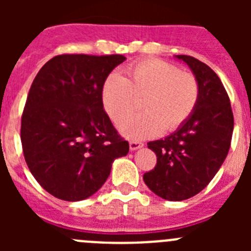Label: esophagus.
Returning <instances> with one entry per match:
<instances>
[{"label": "esophagus", "mask_w": 251, "mask_h": 251, "mask_svg": "<svg viewBox=\"0 0 251 251\" xmlns=\"http://www.w3.org/2000/svg\"><path fill=\"white\" fill-rule=\"evenodd\" d=\"M141 147H143V143H141V142H137V141L129 142V150L130 151H136Z\"/></svg>", "instance_id": "34e87169"}]
</instances>
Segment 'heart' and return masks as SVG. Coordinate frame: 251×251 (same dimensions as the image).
Masks as SVG:
<instances>
[{
    "mask_svg": "<svg viewBox=\"0 0 251 251\" xmlns=\"http://www.w3.org/2000/svg\"><path fill=\"white\" fill-rule=\"evenodd\" d=\"M200 95V83L194 74L179 72L176 65L159 59H145L128 66L127 77L113 73L103 86L104 109L115 123L122 119L119 130L132 139L179 129L195 113ZM143 96L145 112L126 117L136 98Z\"/></svg>",
    "mask_w": 251,
    "mask_h": 251,
    "instance_id": "1",
    "label": "heart"
}]
</instances>
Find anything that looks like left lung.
Returning <instances> with one entry per match:
<instances>
[{
  "label": "left lung",
  "mask_w": 251,
  "mask_h": 251,
  "mask_svg": "<svg viewBox=\"0 0 251 251\" xmlns=\"http://www.w3.org/2000/svg\"><path fill=\"white\" fill-rule=\"evenodd\" d=\"M176 57L191 68L200 83V101L179 129L165 139L148 142L157 163L143 175L151 191L170 201L187 200L210 183L227 156L234 130L231 104L220 77L200 60Z\"/></svg>",
  "instance_id": "obj_1"
}]
</instances>
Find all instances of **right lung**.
<instances>
[{
  "label": "right lung",
  "mask_w": 251,
  "mask_h": 251,
  "mask_svg": "<svg viewBox=\"0 0 251 251\" xmlns=\"http://www.w3.org/2000/svg\"><path fill=\"white\" fill-rule=\"evenodd\" d=\"M123 55L63 54L31 84L21 117L24 157L40 186L65 201L88 199L104 185L129 143L103 108V86Z\"/></svg>",
  "instance_id": "obj_1"
}]
</instances>
